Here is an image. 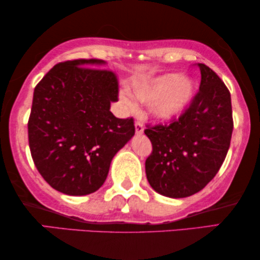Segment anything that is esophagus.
Masks as SVG:
<instances>
[{"mask_svg": "<svg viewBox=\"0 0 260 260\" xmlns=\"http://www.w3.org/2000/svg\"><path fill=\"white\" fill-rule=\"evenodd\" d=\"M135 130H136V134L137 135L143 134V131H144L143 123H142V122H136V123H135Z\"/></svg>", "mask_w": 260, "mask_h": 260, "instance_id": "obj_1", "label": "esophagus"}]
</instances>
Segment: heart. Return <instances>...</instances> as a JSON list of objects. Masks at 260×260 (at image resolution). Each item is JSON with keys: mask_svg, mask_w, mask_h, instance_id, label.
Listing matches in <instances>:
<instances>
[{"mask_svg": "<svg viewBox=\"0 0 260 260\" xmlns=\"http://www.w3.org/2000/svg\"><path fill=\"white\" fill-rule=\"evenodd\" d=\"M133 94L138 102L150 103V113L155 118L169 120L180 116L190 104L194 81L177 73H166L150 80L135 83ZM120 101L129 109H134L129 94H120Z\"/></svg>", "mask_w": 260, "mask_h": 260, "instance_id": "1", "label": "heart"}]
</instances>
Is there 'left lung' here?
<instances>
[{
	"mask_svg": "<svg viewBox=\"0 0 260 260\" xmlns=\"http://www.w3.org/2000/svg\"><path fill=\"white\" fill-rule=\"evenodd\" d=\"M199 92L189 108L167 125L144 130L152 144L145 161L150 186L163 197H190L207 186L229 151L233 131L229 88L214 71L198 63Z\"/></svg>",
	"mask_w": 260,
	"mask_h": 260,
	"instance_id": "left-lung-1",
	"label": "left lung"
}]
</instances>
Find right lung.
<instances>
[{
    "label": "right lung",
    "mask_w": 260,
    "mask_h": 260,
    "mask_svg": "<svg viewBox=\"0 0 260 260\" xmlns=\"http://www.w3.org/2000/svg\"><path fill=\"white\" fill-rule=\"evenodd\" d=\"M98 59L60 62L34 88L28 140L34 165L52 188L81 197L105 182L117 152L135 135L133 118L110 111L118 81Z\"/></svg>",
    "instance_id": "obj_1"
}]
</instances>
